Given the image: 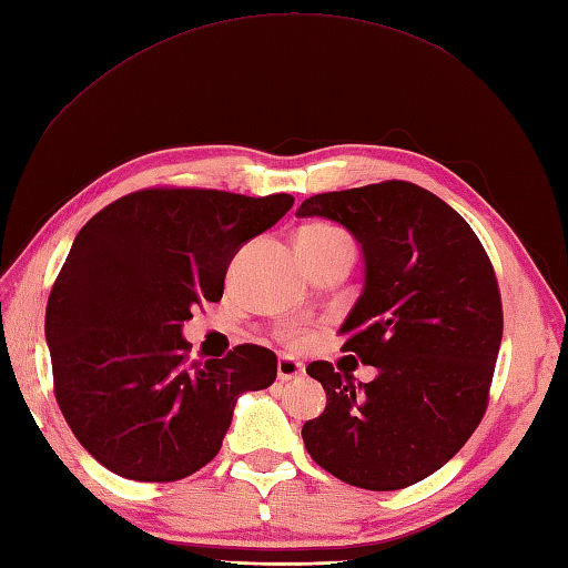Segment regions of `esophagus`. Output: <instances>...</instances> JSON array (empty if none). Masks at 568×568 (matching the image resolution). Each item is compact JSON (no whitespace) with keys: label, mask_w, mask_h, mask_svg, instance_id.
Listing matches in <instances>:
<instances>
[{"label":"esophagus","mask_w":568,"mask_h":568,"mask_svg":"<svg viewBox=\"0 0 568 568\" xmlns=\"http://www.w3.org/2000/svg\"><path fill=\"white\" fill-rule=\"evenodd\" d=\"M276 375H280L282 382L301 377L304 375V365L294 361V357H280V363H276Z\"/></svg>","instance_id":"obj_1"}]
</instances>
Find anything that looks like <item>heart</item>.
<instances>
[{
    "label": "heart",
    "mask_w": 568,
    "mask_h": 568,
    "mask_svg": "<svg viewBox=\"0 0 568 568\" xmlns=\"http://www.w3.org/2000/svg\"><path fill=\"white\" fill-rule=\"evenodd\" d=\"M335 242H351V240L345 237L341 227H335L331 223H323V220L308 223L306 227H301V233H298V245L321 247V245H335ZM292 343H298V338H294Z\"/></svg>",
    "instance_id": "1"
}]
</instances>
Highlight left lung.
<instances>
[{"label":"left lung","mask_w":568,"mask_h":568,"mask_svg":"<svg viewBox=\"0 0 568 568\" xmlns=\"http://www.w3.org/2000/svg\"><path fill=\"white\" fill-rule=\"evenodd\" d=\"M298 215L331 217L363 245L343 351L379 369L355 382L326 361L306 367L328 402L304 446L355 488H407L454 458L488 409L503 341L493 262L454 207L409 181L311 195Z\"/></svg>","instance_id":"1"}]
</instances>
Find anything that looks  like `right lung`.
<instances>
[{
    "mask_svg": "<svg viewBox=\"0 0 568 568\" xmlns=\"http://www.w3.org/2000/svg\"><path fill=\"white\" fill-rule=\"evenodd\" d=\"M292 205L288 193L156 186L80 230L45 304V341L58 407L108 470L139 483L191 476L217 456L242 392L276 379V355L252 343L191 363L181 326L223 296L240 245Z\"/></svg>",
    "mask_w": 568,
    "mask_h": 568,
    "instance_id": "1",
    "label": "right lung"
}]
</instances>
